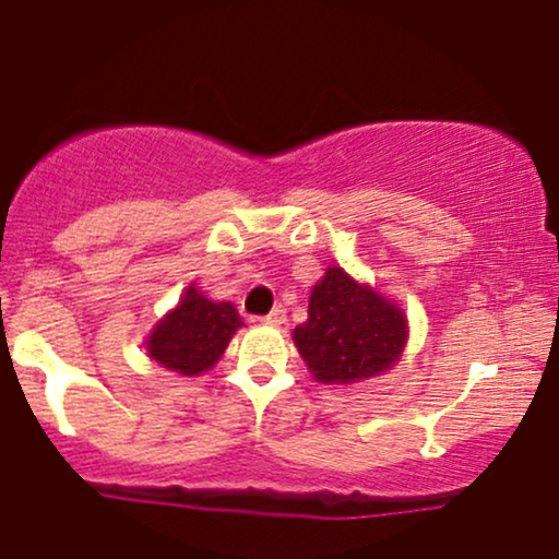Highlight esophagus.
Instances as JSON below:
<instances>
[{
	"instance_id": "obj_1",
	"label": "esophagus",
	"mask_w": 559,
	"mask_h": 559,
	"mask_svg": "<svg viewBox=\"0 0 559 559\" xmlns=\"http://www.w3.org/2000/svg\"><path fill=\"white\" fill-rule=\"evenodd\" d=\"M264 321H266V324H272V326H282L287 321V311L282 306L272 308V311H269L266 317H264Z\"/></svg>"
}]
</instances>
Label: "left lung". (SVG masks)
I'll list each match as a JSON object with an SVG mask.
<instances>
[{"label": "left lung", "instance_id": "1", "mask_svg": "<svg viewBox=\"0 0 559 559\" xmlns=\"http://www.w3.org/2000/svg\"><path fill=\"white\" fill-rule=\"evenodd\" d=\"M293 340L317 382L356 384L397 364L408 321L392 300L332 266L313 285L308 319Z\"/></svg>", "mask_w": 559, "mask_h": 559}]
</instances>
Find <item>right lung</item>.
I'll list each match as a JSON object with an SVG mask.
<instances>
[{
  "label": "right lung",
  "mask_w": 559,
  "mask_h": 559,
  "mask_svg": "<svg viewBox=\"0 0 559 559\" xmlns=\"http://www.w3.org/2000/svg\"><path fill=\"white\" fill-rule=\"evenodd\" d=\"M240 326L242 321L233 304H214L190 285L177 308L148 334L146 350L164 369L195 377L222 358Z\"/></svg>",
  "instance_id": "add662e5"
}]
</instances>
